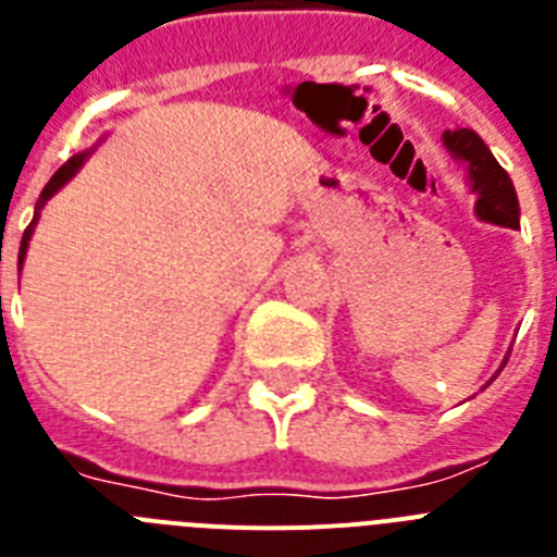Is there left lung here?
<instances>
[{
  "instance_id": "obj_1",
  "label": "left lung",
  "mask_w": 557,
  "mask_h": 557,
  "mask_svg": "<svg viewBox=\"0 0 557 557\" xmlns=\"http://www.w3.org/2000/svg\"><path fill=\"white\" fill-rule=\"evenodd\" d=\"M444 145L455 152L457 159L469 164L471 189L480 195V200H476V214H480V220L505 225V228H519V200H516V189L510 184L508 172L502 170L499 161L491 156L485 141L474 131H469V127H457V131L444 133ZM505 362H502V368H505Z\"/></svg>"
}]
</instances>
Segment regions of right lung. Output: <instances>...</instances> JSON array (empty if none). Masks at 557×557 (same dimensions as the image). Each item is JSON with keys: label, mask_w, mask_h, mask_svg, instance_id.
<instances>
[{"label": "right lung", "mask_w": 557, "mask_h": 557, "mask_svg": "<svg viewBox=\"0 0 557 557\" xmlns=\"http://www.w3.org/2000/svg\"><path fill=\"white\" fill-rule=\"evenodd\" d=\"M86 156H88V152H77V156H72V159H69L66 164H63L61 170H58L55 175H52V178H49V184L41 189V195H38V203H36V218H33V223H29L27 228H24L22 248H18V268H22L24 253H27V245H29V236H33V228H36V223H38V211H41L44 203H47V200L52 198V195H55V191L61 189V186L66 184V181L72 178V175H75L77 170H81V164H83V161H86Z\"/></svg>", "instance_id": "obj_1"}]
</instances>
